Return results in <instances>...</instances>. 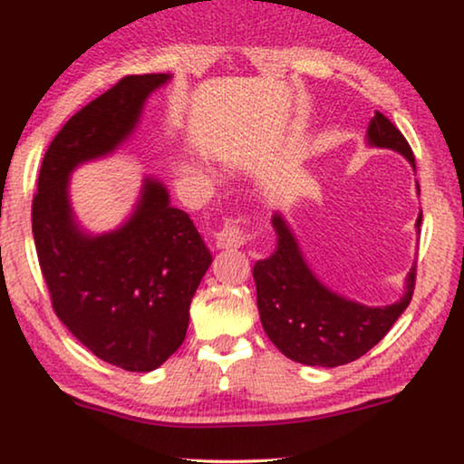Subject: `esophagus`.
Wrapping results in <instances>:
<instances>
[{"label":"esophagus","instance_id":"esophagus-1","mask_svg":"<svg viewBox=\"0 0 464 464\" xmlns=\"http://www.w3.org/2000/svg\"><path fill=\"white\" fill-rule=\"evenodd\" d=\"M246 243V234L238 219H230L221 230L215 234V245L219 249H240Z\"/></svg>","mask_w":464,"mask_h":464}]
</instances>
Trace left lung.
Here are the masks:
<instances>
[{"instance_id":"8db88e82","label":"left lung","mask_w":464,"mask_h":464,"mask_svg":"<svg viewBox=\"0 0 464 464\" xmlns=\"http://www.w3.org/2000/svg\"><path fill=\"white\" fill-rule=\"evenodd\" d=\"M367 143L389 148L410 160L414 154L401 130L376 111L367 126ZM420 194V188H418ZM422 213L416 227L420 232ZM276 251L253 266L257 308L264 332L285 357L295 363L338 367L363 357L389 334L408 308L416 285V264L405 278L401 300L389 306H365L327 289L304 259V253L281 213L272 215Z\"/></svg>"}]
</instances>
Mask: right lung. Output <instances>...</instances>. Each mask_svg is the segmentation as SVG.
I'll return each instance as SVG.
<instances>
[{"mask_svg":"<svg viewBox=\"0 0 464 464\" xmlns=\"http://www.w3.org/2000/svg\"><path fill=\"white\" fill-rule=\"evenodd\" d=\"M169 73L126 75L67 120L44 156L31 226L59 319L92 354L126 372H151L183 344L189 304L213 257L194 221L170 207L158 179L143 181L135 213L118 230L82 232L69 175L111 154Z\"/></svg>","mask_w":464,"mask_h":464,"instance_id":"obj_1","label":"right lung"}]
</instances>
